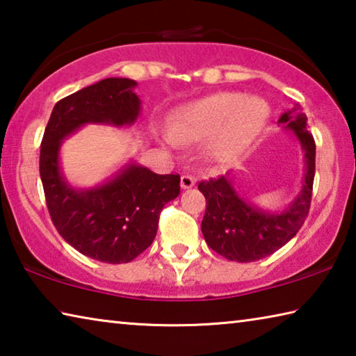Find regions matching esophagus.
<instances>
[{
  "label": "esophagus",
  "instance_id": "34e87169",
  "mask_svg": "<svg viewBox=\"0 0 356 356\" xmlns=\"http://www.w3.org/2000/svg\"><path fill=\"white\" fill-rule=\"evenodd\" d=\"M196 184V180L193 179L191 176H188V174H184L182 177H180V186H182L184 190H188V188H193Z\"/></svg>",
  "mask_w": 356,
  "mask_h": 356
}]
</instances>
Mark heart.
<instances>
[{
    "mask_svg": "<svg viewBox=\"0 0 356 356\" xmlns=\"http://www.w3.org/2000/svg\"><path fill=\"white\" fill-rule=\"evenodd\" d=\"M270 119V105L261 97L222 91L186 104L170 120L161 141H196L210 136V149L221 159L242 152L256 140Z\"/></svg>",
    "mask_w": 356,
    "mask_h": 356,
    "instance_id": "heart-1",
    "label": "heart"
}]
</instances>
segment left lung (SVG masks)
I'll list each match as a JSON object with an SVG mask.
<instances>
[{"mask_svg": "<svg viewBox=\"0 0 356 356\" xmlns=\"http://www.w3.org/2000/svg\"><path fill=\"white\" fill-rule=\"evenodd\" d=\"M278 124L292 131L305 161L301 188L289 206L280 210L256 206L237 190L232 172L197 185L206 196L202 236L210 248L227 261L254 262L273 254L297 236L308 216L316 172V144L308 130V118L295 105L281 114Z\"/></svg>", "mask_w": 356, "mask_h": 356, "instance_id": "obj_1", "label": "left lung"}]
</instances>
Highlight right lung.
<instances>
[{"label": "right lung", "mask_w": 356, "mask_h": 356, "mask_svg": "<svg viewBox=\"0 0 356 356\" xmlns=\"http://www.w3.org/2000/svg\"><path fill=\"white\" fill-rule=\"evenodd\" d=\"M130 78H105L59 100L40 144V179L58 232L81 254L125 264L149 248L159 216L180 193L179 174H155L130 160L110 179L88 188L72 185L61 166L65 138L88 124L127 127L136 122L141 100Z\"/></svg>", "instance_id": "right-lung-1"}]
</instances>
